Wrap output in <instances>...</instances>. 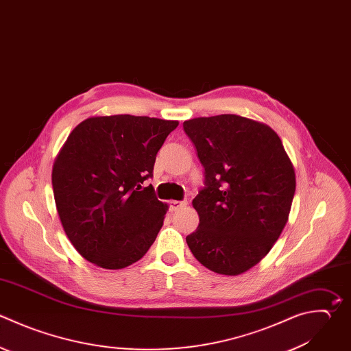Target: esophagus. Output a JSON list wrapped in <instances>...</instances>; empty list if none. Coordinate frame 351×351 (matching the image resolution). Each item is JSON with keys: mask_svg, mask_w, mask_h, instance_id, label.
<instances>
[{"mask_svg": "<svg viewBox=\"0 0 351 351\" xmlns=\"http://www.w3.org/2000/svg\"><path fill=\"white\" fill-rule=\"evenodd\" d=\"M186 204H188L186 202H178V200H171V202L169 203V208H170V211H177V210H180V208L185 207Z\"/></svg>", "mask_w": 351, "mask_h": 351, "instance_id": "1", "label": "esophagus"}]
</instances>
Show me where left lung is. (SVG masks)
Masks as SVG:
<instances>
[{"instance_id":"left-lung-1","label":"left lung","mask_w":351,"mask_h":351,"mask_svg":"<svg viewBox=\"0 0 351 351\" xmlns=\"http://www.w3.org/2000/svg\"><path fill=\"white\" fill-rule=\"evenodd\" d=\"M182 126L204 167V188L192 202L199 226L188 247L207 269L241 274L271 250L288 221L293 166L265 123L223 114Z\"/></svg>"}]
</instances>
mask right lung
<instances>
[{"instance_id":"right-lung-1","label":"right lung","mask_w":351,"mask_h":351,"mask_svg":"<svg viewBox=\"0 0 351 351\" xmlns=\"http://www.w3.org/2000/svg\"><path fill=\"white\" fill-rule=\"evenodd\" d=\"M177 121L95 117L81 122L59 152L52 185L75 250L104 269H123L154 244L167 213L152 185L158 151Z\"/></svg>"}]
</instances>
